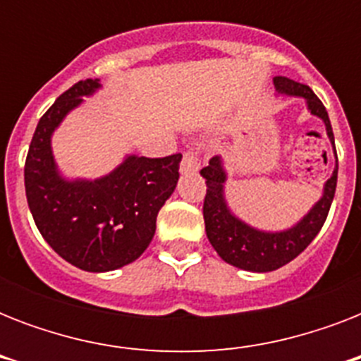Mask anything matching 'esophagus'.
Returning <instances> with one entry per match:
<instances>
[{"label":"esophagus","mask_w":361,"mask_h":361,"mask_svg":"<svg viewBox=\"0 0 361 361\" xmlns=\"http://www.w3.org/2000/svg\"><path fill=\"white\" fill-rule=\"evenodd\" d=\"M198 169H200V157H198L197 149L191 147V149H187V152L183 153L180 170H181V174H195Z\"/></svg>","instance_id":"esophagus-1"}]
</instances>
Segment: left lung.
I'll list each match as a JSON object with an SVG mask.
<instances>
[{
	"mask_svg": "<svg viewBox=\"0 0 361 361\" xmlns=\"http://www.w3.org/2000/svg\"><path fill=\"white\" fill-rule=\"evenodd\" d=\"M274 84L275 90L283 93V95L305 99L309 112L313 116H319L320 120L324 121L328 138H330L331 146L336 149L334 130H331L328 112H326L322 101L313 93V90L305 86V84L290 80L286 76H275ZM200 174L206 180V187H208L202 209L209 243L214 245L217 255L225 262L232 264L236 268L247 269V271H260V274L262 271H274V269L288 264L314 240V236L319 234L322 225H324L326 217H328L337 187L336 164L334 174H331L330 180L326 181L322 198L314 204L311 212L300 223H296L288 231L264 232L245 225L226 206V172L223 169V161H221L219 155L209 159V164L200 170Z\"/></svg>",
	"mask_w": 361,
	"mask_h": 361,
	"instance_id": "8db88e82",
	"label": "left lung"
}]
</instances>
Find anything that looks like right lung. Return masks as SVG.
<instances>
[{
    "label": "right lung",
    "mask_w": 361,
    "mask_h": 361,
    "mask_svg": "<svg viewBox=\"0 0 361 361\" xmlns=\"http://www.w3.org/2000/svg\"><path fill=\"white\" fill-rule=\"evenodd\" d=\"M101 87L80 80L61 93L37 123L25 157L27 206L37 228L59 257L86 271H110L146 251L159 209L174 192L181 153L149 159L129 155L99 180H65L52 155V133L71 110Z\"/></svg>",
    "instance_id": "add662e5"
}]
</instances>
